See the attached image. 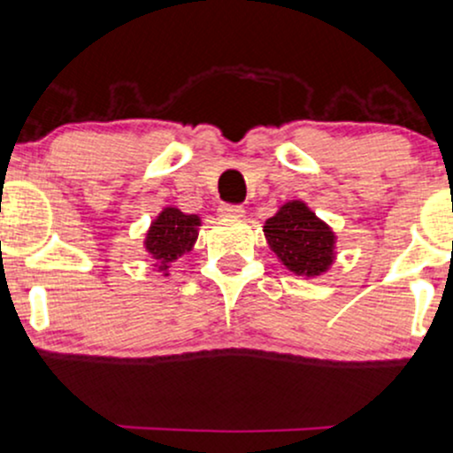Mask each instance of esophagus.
<instances>
[{
	"label": "esophagus",
	"instance_id": "1",
	"mask_svg": "<svg viewBox=\"0 0 453 453\" xmlns=\"http://www.w3.org/2000/svg\"><path fill=\"white\" fill-rule=\"evenodd\" d=\"M245 208L239 206V203H221L219 206V217H242Z\"/></svg>",
	"mask_w": 453,
	"mask_h": 453
}]
</instances>
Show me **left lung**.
<instances>
[{
  "instance_id": "left-lung-1",
  "label": "left lung",
  "mask_w": 453,
  "mask_h": 453,
  "mask_svg": "<svg viewBox=\"0 0 453 453\" xmlns=\"http://www.w3.org/2000/svg\"><path fill=\"white\" fill-rule=\"evenodd\" d=\"M269 247L293 273L321 275L334 258V232L303 202H288L265 223Z\"/></svg>"
}]
</instances>
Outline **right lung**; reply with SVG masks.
Returning a JSON list of instances; mask_svg holds the SVG:
<instances>
[{
    "mask_svg": "<svg viewBox=\"0 0 453 453\" xmlns=\"http://www.w3.org/2000/svg\"><path fill=\"white\" fill-rule=\"evenodd\" d=\"M199 232L197 214H184L178 208H165L147 232L145 247L154 256L158 271L169 269L173 260L193 250Z\"/></svg>",
    "mask_w": 453,
    "mask_h": 453,
    "instance_id": "right-lung-1",
    "label": "right lung"
}]
</instances>
